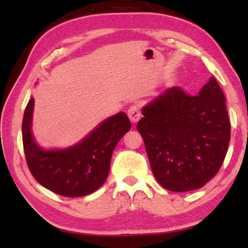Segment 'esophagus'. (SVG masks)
Wrapping results in <instances>:
<instances>
[{"mask_svg": "<svg viewBox=\"0 0 248 248\" xmlns=\"http://www.w3.org/2000/svg\"><path fill=\"white\" fill-rule=\"evenodd\" d=\"M128 118L133 124H136L141 119V113L138 106H132L128 109Z\"/></svg>", "mask_w": 248, "mask_h": 248, "instance_id": "34e87169", "label": "esophagus"}]
</instances>
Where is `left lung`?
<instances>
[{"label": "left lung", "instance_id": "1", "mask_svg": "<svg viewBox=\"0 0 248 248\" xmlns=\"http://www.w3.org/2000/svg\"><path fill=\"white\" fill-rule=\"evenodd\" d=\"M138 130L154 177L164 189L204 186L223 164L231 138L226 99L213 77L198 95L170 87L142 107Z\"/></svg>", "mask_w": 248, "mask_h": 248}]
</instances>
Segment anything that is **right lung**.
<instances>
[{"mask_svg":"<svg viewBox=\"0 0 248 248\" xmlns=\"http://www.w3.org/2000/svg\"><path fill=\"white\" fill-rule=\"evenodd\" d=\"M35 99L25 107L22 136L28 167L41 186L64 197H81L94 192L108 177L113 150L130 129L126 113L109 116L73 146L44 149L32 135Z\"/></svg>","mask_w":248,"mask_h":248,"instance_id":"right-lung-1","label":"right lung"}]
</instances>
